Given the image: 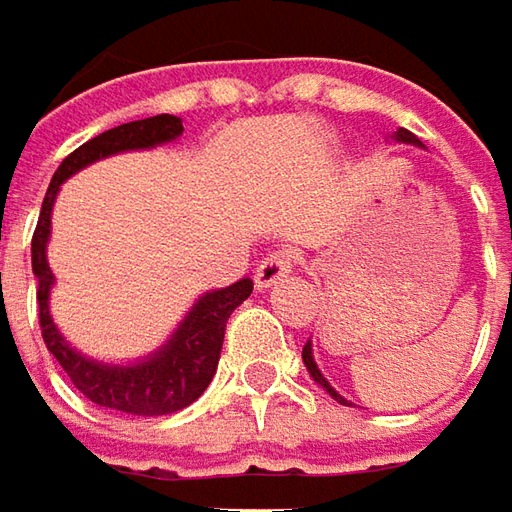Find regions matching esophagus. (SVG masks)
I'll list each match as a JSON object with an SVG mask.
<instances>
[{
    "label": "esophagus",
    "mask_w": 512,
    "mask_h": 512,
    "mask_svg": "<svg viewBox=\"0 0 512 512\" xmlns=\"http://www.w3.org/2000/svg\"><path fill=\"white\" fill-rule=\"evenodd\" d=\"M291 274V255L288 252H271L269 257L260 260V266L255 271L257 291H266L274 283H280L283 277Z\"/></svg>",
    "instance_id": "obj_1"
}]
</instances>
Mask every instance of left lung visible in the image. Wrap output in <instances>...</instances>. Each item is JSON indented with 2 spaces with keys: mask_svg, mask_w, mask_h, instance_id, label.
<instances>
[{
  "mask_svg": "<svg viewBox=\"0 0 512 512\" xmlns=\"http://www.w3.org/2000/svg\"><path fill=\"white\" fill-rule=\"evenodd\" d=\"M392 142H401V145H415V148H423V142H420V139H417L415 134H412V131H406V128H398V131L392 134ZM302 361H305V370L311 373V378H314L316 384H319V387H322V389H325V392H328V395H330V398H333V401L344 403V406H353V403L347 401L344 395H339L336 389L330 387L328 378H325V375H322V370L316 367V361H314V347H311V342H305V347H302Z\"/></svg>",
  "mask_w": 512,
  "mask_h": 512,
  "instance_id": "8db88e82",
  "label": "left lung"
}]
</instances>
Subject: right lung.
Masks as SVG:
<instances>
[{"label":"right lung","mask_w":512,"mask_h":512,"mask_svg":"<svg viewBox=\"0 0 512 512\" xmlns=\"http://www.w3.org/2000/svg\"><path fill=\"white\" fill-rule=\"evenodd\" d=\"M182 117L173 114H156L145 120L117 125L95 139L83 142L78 151L66 156L52 176L47 196L41 204L36 232H33V274L38 280V322H41V336L52 356L64 367L69 381L78 392L97 406L128 412V415L156 417L179 412L184 406L204 395L210 387L218 358H221V344H224V330H227L229 314L252 294V280L243 277L238 283L227 288L204 291L193 308L184 314V319L173 328L168 342L156 347L154 353L128 361V364H111L81 353L78 347L66 342L64 333L52 322L50 294L55 285L50 263H47V243L52 232V207L61 184L75 176L78 170L95 165L100 159H109L114 154H128V151H151L156 145H168L182 137Z\"/></svg>","instance_id":"right-lung-1"}]
</instances>
